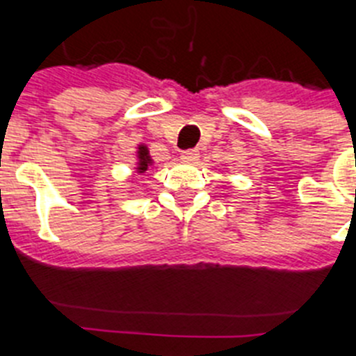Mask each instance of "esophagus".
I'll list each match as a JSON object with an SVG mask.
<instances>
[{"label":"esophagus","mask_w":356,"mask_h":356,"mask_svg":"<svg viewBox=\"0 0 356 356\" xmlns=\"http://www.w3.org/2000/svg\"><path fill=\"white\" fill-rule=\"evenodd\" d=\"M198 158H200V152H198V149H188L181 154V159L186 163H197Z\"/></svg>","instance_id":"esophagus-1"}]
</instances>
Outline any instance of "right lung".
I'll return each instance as SVG.
<instances>
[{
  "label": "right lung",
  "mask_w": 356,
  "mask_h": 356,
  "mask_svg": "<svg viewBox=\"0 0 356 356\" xmlns=\"http://www.w3.org/2000/svg\"><path fill=\"white\" fill-rule=\"evenodd\" d=\"M138 163H136V172H138L140 175L145 174L147 170H149V166L152 165V159H150L149 156V149H147V145H138Z\"/></svg>",
  "instance_id": "add662e5"
}]
</instances>
